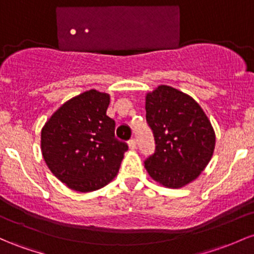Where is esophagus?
<instances>
[{
    "instance_id": "1",
    "label": "esophagus",
    "mask_w": 254,
    "mask_h": 254,
    "mask_svg": "<svg viewBox=\"0 0 254 254\" xmlns=\"http://www.w3.org/2000/svg\"><path fill=\"white\" fill-rule=\"evenodd\" d=\"M129 147L131 149H136V140H135V138H131V140L129 141Z\"/></svg>"
}]
</instances>
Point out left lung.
I'll return each instance as SVG.
<instances>
[{
	"mask_svg": "<svg viewBox=\"0 0 254 254\" xmlns=\"http://www.w3.org/2000/svg\"><path fill=\"white\" fill-rule=\"evenodd\" d=\"M146 121L155 152L144 160L149 176L168 188H181L201 174L213 154L216 136L199 104L160 85L146 96Z\"/></svg>",
	"mask_w": 254,
	"mask_h": 254,
	"instance_id": "8db88e82",
	"label": "left lung"
}]
</instances>
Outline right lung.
Wrapping results in <instances>:
<instances>
[{"label": "right lung", "instance_id": "add662e5", "mask_svg": "<svg viewBox=\"0 0 254 254\" xmlns=\"http://www.w3.org/2000/svg\"><path fill=\"white\" fill-rule=\"evenodd\" d=\"M110 95L91 89L65 102L41 132L42 155L58 180L76 191H93L116 177L127 144L114 136L106 114Z\"/></svg>", "mask_w": 254, "mask_h": 254}]
</instances>
